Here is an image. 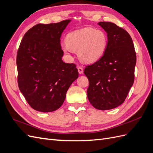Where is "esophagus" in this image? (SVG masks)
Returning a JSON list of instances; mask_svg holds the SVG:
<instances>
[{
	"instance_id": "1",
	"label": "esophagus",
	"mask_w": 153,
	"mask_h": 153,
	"mask_svg": "<svg viewBox=\"0 0 153 153\" xmlns=\"http://www.w3.org/2000/svg\"><path fill=\"white\" fill-rule=\"evenodd\" d=\"M77 69H78V73H79L80 74H82L83 72H84V70H83V68L81 66H78Z\"/></svg>"
}]
</instances>
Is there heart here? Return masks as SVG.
Instances as JSON below:
<instances>
[{
  "label": "heart",
  "mask_w": 153,
  "mask_h": 153,
  "mask_svg": "<svg viewBox=\"0 0 153 153\" xmlns=\"http://www.w3.org/2000/svg\"><path fill=\"white\" fill-rule=\"evenodd\" d=\"M107 42V38L103 31L85 27L69 33L66 38V44H64L62 48L66 53L71 50L78 51V57L82 62L91 64L103 56Z\"/></svg>",
  "instance_id": "heart-1"
}]
</instances>
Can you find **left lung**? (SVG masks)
<instances>
[{
    "label": "left lung",
    "instance_id": "8db88e82",
    "mask_svg": "<svg viewBox=\"0 0 153 153\" xmlns=\"http://www.w3.org/2000/svg\"><path fill=\"white\" fill-rule=\"evenodd\" d=\"M107 33L105 53L84 69L89 86L87 98L98 110L114 108L124 103L135 78L137 57L128 32L112 22L98 23Z\"/></svg>",
    "mask_w": 153,
    "mask_h": 153
}]
</instances>
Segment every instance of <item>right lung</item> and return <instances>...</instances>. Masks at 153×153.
I'll return each instance as SVG.
<instances>
[{
  "label": "right lung",
  "mask_w": 153,
  "mask_h": 153,
  "mask_svg": "<svg viewBox=\"0 0 153 153\" xmlns=\"http://www.w3.org/2000/svg\"><path fill=\"white\" fill-rule=\"evenodd\" d=\"M70 21L34 25L25 34L18 48V87L37 111L50 112L61 107L69 86L78 77L75 64L62 60L60 38Z\"/></svg>",
  "instance_id": "add662e5"
}]
</instances>
